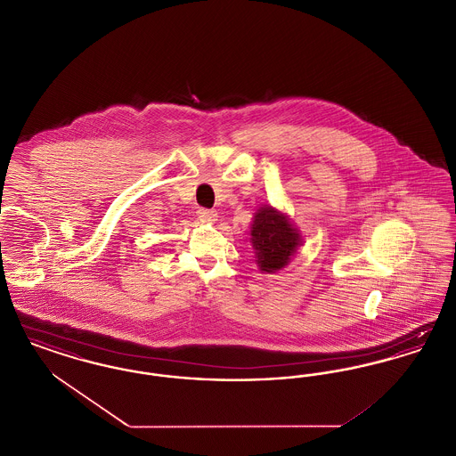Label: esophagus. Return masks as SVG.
I'll use <instances>...</instances> for the list:
<instances>
[{"mask_svg":"<svg viewBox=\"0 0 456 456\" xmlns=\"http://www.w3.org/2000/svg\"><path fill=\"white\" fill-rule=\"evenodd\" d=\"M198 217L201 218V220H205V222H216L217 220V212H214V210H207V208H200L198 212Z\"/></svg>","mask_w":456,"mask_h":456,"instance_id":"esophagus-1","label":"esophagus"}]
</instances>
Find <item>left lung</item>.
I'll return each instance as SVG.
<instances>
[{
  "instance_id": "obj_1",
  "label": "left lung",
  "mask_w": 456,
  "mask_h": 456,
  "mask_svg": "<svg viewBox=\"0 0 456 456\" xmlns=\"http://www.w3.org/2000/svg\"><path fill=\"white\" fill-rule=\"evenodd\" d=\"M251 242L261 272L275 273L289 265L303 239L285 214L273 207H261L251 224Z\"/></svg>"
}]
</instances>
